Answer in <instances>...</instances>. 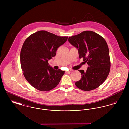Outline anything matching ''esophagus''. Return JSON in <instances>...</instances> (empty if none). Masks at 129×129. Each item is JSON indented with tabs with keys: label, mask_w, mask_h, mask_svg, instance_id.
Returning a JSON list of instances; mask_svg holds the SVG:
<instances>
[{
	"label": "esophagus",
	"mask_w": 129,
	"mask_h": 129,
	"mask_svg": "<svg viewBox=\"0 0 129 129\" xmlns=\"http://www.w3.org/2000/svg\"><path fill=\"white\" fill-rule=\"evenodd\" d=\"M71 72V71L68 70V71H65V73H70Z\"/></svg>",
	"instance_id": "esophagus-1"
}]
</instances>
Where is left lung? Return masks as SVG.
<instances>
[{"instance_id": "obj_1", "label": "left lung", "mask_w": 129, "mask_h": 129, "mask_svg": "<svg viewBox=\"0 0 129 129\" xmlns=\"http://www.w3.org/2000/svg\"><path fill=\"white\" fill-rule=\"evenodd\" d=\"M68 40L78 49L79 58H83L88 65L86 72L78 70L82 77L75 82V85L84 91L97 88L106 80L110 70L109 51L105 40L91 31H83L69 37Z\"/></svg>"}]
</instances>
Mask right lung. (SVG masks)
<instances>
[{
    "label": "right lung",
    "instance_id": "obj_1",
    "mask_svg": "<svg viewBox=\"0 0 129 129\" xmlns=\"http://www.w3.org/2000/svg\"><path fill=\"white\" fill-rule=\"evenodd\" d=\"M68 38L41 30L25 40L20 53L21 66L25 79L33 87L47 91L58 85L65 72L54 70L48 61L55 56Z\"/></svg>",
    "mask_w": 129,
    "mask_h": 129
}]
</instances>
